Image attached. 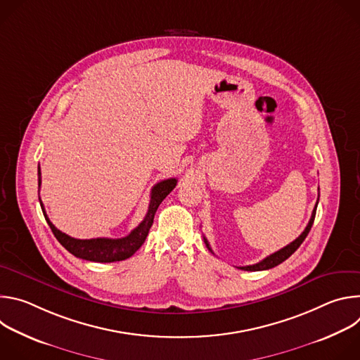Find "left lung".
I'll list each match as a JSON object with an SVG mask.
<instances>
[{
  "label": "left lung",
  "instance_id": "obj_1",
  "mask_svg": "<svg viewBox=\"0 0 360 360\" xmlns=\"http://www.w3.org/2000/svg\"><path fill=\"white\" fill-rule=\"evenodd\" d=\"M318 202H319V198H318ZM318 202H316L315 208H314V212H312V217H311V219H309V224L306 225L304 231H303L293 242H290V243L286 245L285 248L279 249L278 252H275V253L266 256V258H265L264 261H261V262H258V264H255V265H249V266H239V269H242V271H250V272H253V271H266V269H271V268H274V266H278L279 264H282L283 261H286V259L289 258V256L300 246V243L304 240V238L307 236V233H309V231H311V228H312V225H314V221H315ZM203 240H205V245H207V248L212 252V249H211V246H210L207 238H203Z\"/></svg>",
  "mask_w": 360,
  "mask_h": 360
}]
</instances>
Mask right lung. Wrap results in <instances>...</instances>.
<instances>
[{
    "label": "right lung",
    "mask_w": 360,
    "mask_h": 360,
    "mask_svg": "<svg viewBox=\"0 0 360 360\" xmlns=\"http://www.w3.org/2000/svg\"><path fill=\"white\" fill-rule=\"evenodd\" d=\"M176 179L169 178L165 181L158 182L155 186L150 191V200H149V207L148 212L143 218V221L125 238H118V239H111V238H96V239H75L68 236L67 233L61 232L57 229L53 222H51L45 214L44 205L39 199L42 214L53 231L54 236L58 239V242L74 256L85 261L91 262H118L128 259L129 256H132L145 242L148 232L152 226L153 217H155V212L160 207V203L168 196V193L176 186ZM38 185H41V169L38 167Z\"/></svg>",
    "instance_id": "add662e5"
}]
</instances>
